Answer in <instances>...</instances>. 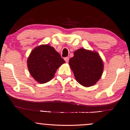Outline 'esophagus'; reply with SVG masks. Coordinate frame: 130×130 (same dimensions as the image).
I'll use <instances>...</instances> for the list:
<instances>
[{"label": "esophagus", "mask_w": 130, "mask_h": 130, "mask_svg": "<svg viewBox=\"0 0 130 130\" xmlns=\"http://www.w3.org/2000/svg\"><path fill=\"white\" fill-rule=\"evenodd\" d=\"M64 60H65V61L66 63H69V57H65L64 58Z\"/></svg>", "instance_id": "obj_1"}]
</instances>
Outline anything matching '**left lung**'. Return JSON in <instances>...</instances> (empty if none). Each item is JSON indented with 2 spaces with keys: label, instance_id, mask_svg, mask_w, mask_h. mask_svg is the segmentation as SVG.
Here are the masks:
<instances>
[{
  "label": "left lung",
  "instance_id": "obj_1",
  "mask_svg": "<svg viewBox=\"0 0 130 130\" xmlns=\"http://www.w3.org/2000/svg\"><path fill=\"white\" fill-rule=\"evenodd\" d=\"M69 65L76 81L85 87L94 85L103 73L104 63L99 54L84 48L74 52Z\"/></svg>",
  "mask_w": 130,
  "mask_h": 130
}]
</instances>
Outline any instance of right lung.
<instances>
[{
    "label": "right lung",
    "instance_id": "obj_1",
    "mask_svg": "<svg viewBox=\"0 0 130 130\" xmlns=\"http://www.w3.org/2000/svg\"><path fill=\"white\" fill-rule=\"evenodd\" d=\"M64 63L60 55L48 44L33 49L27 60L30 74L40 84L52 79L57 69Z\"/></svg>",
    "mask_w": 130,
    "mask_h": 130
}]
</instances>
